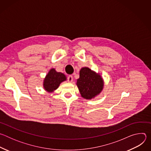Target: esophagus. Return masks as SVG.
Returning a JSON list of instances; mask_svg holds the SVG:
<instances>
[{
    "label": "esophagus",
    "instance_id": "esophagus-1",
    "mask_svg": "<svg viewBox=\"0 0 151 151\" xmlns=\"http://www.w3.org/2000/svg\"><path fill=\"white\" fill-rule=\"evenodd\" d=\"M68 81L69 82H72L73 81V76L72 75H69L68 77Z\"/></svg>",
    "mask_w": 151,
    "mask_h": 151
}]
</instances>
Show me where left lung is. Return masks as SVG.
Listing matches in <instances>:
<instances>
[{
	"mask_svg": "<svg viewBox=\"0 0 151 151\" xmlns=\"http://www.w3.org/2000/svg\"><path fill=\"white\" fill-rule=\"evenodd\" d=\"M76 85L82 97L90 100L99 95L104 86L103 78L87 67L82 68L79 72V78Z\"/></svg>",
	"mask_w": 151,
	"mask_h": 151,
	"instance_id": "obj_1",
	"label": "left lung"
}]
</instances>
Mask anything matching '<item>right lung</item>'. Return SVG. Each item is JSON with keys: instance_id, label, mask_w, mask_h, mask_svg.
Segmentation results:
<instances>
[{"instance_id": "1", "label": "right lung", "mask_w": 151, "mask_h": 151, "mask_svg": "<svg viewBox=\"0 0 151 151\" xmlns=\"http://www.w3.org/2000/svg\"><path fill=\"white\" fill-rule=\"evenodd\" d=\"M66 81L65 75L61 72H57L55 69H51L46 75L44 80L43 86L48 93H52L59 87L60 84Z\"/></svg>"}]
</instances>
